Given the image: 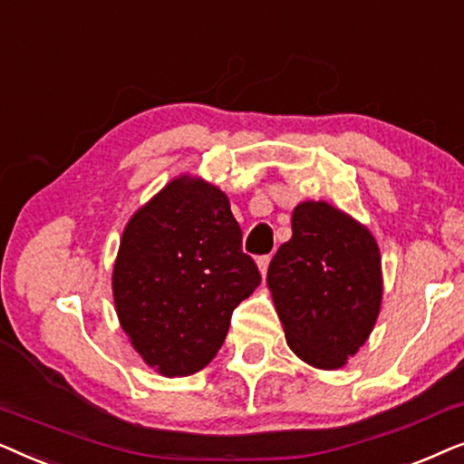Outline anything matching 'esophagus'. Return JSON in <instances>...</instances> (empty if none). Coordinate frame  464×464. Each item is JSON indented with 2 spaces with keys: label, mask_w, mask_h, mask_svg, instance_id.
<instances>
[{
  "label": "esophagus",
  "mask_w": 464,
  "mask_h": 464,
  "mask_svg": "<svg viewBox=\"0 0 464 464\" xmlns=\"http://www.w3.org/2000/svg\"><path fill=\"white\" fill-rule=\"evenodd\" d=\"M268 266H270V256L257 257V268L262 272V276H266V272H268Z\"/></svg>",
  "instance_id": "1"
}]
</instances>
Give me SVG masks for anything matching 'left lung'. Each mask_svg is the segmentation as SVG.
<instances>
[{
  "instance_id": "left-lung-1",
  "label": "left lung",
  "mask_w": 464,
  "mask_h": 464,
  "mask_svg": "<svg viewBox=\"0 0 464 464\" xmlns=\"http://www.w3.org/2000/svg\"><path fill=\"white\" fill-rule=\"evenodd\" d=\"M291 232L268 266L272 302L291 351L319 370H338L365 344L380 314L378 243L325 200L300 202Z\"/></svg>"
}]
</instances>
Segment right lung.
<instances>
[{
	"mask_svg": "<svg viewBox=\"0 0 464 464\" xmlns=\"http://www.w3.org/2000/svg\"><path fill=\"white\" fill-rule=\"evenodd\" d=\"M240 243L227 196L192 175L170 179L129 219L113 264V304L151 370L181 378L211 363L234 308L262 281Z\"/></svg>",
	"mask_w": 464,
	"mask_h": 464,
	"instance_id": "add662e5",
	"label": "right lung"
}]
</instances>
